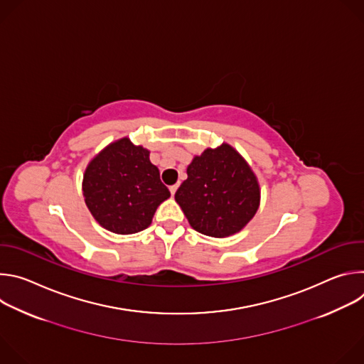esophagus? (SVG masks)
<instances>
[{
    "instance_id": "34e87169",
    "label": "esophagus",
    "mask_w": 364,
    "mask_h": 364,
    "mask_svg": "<svg viewBox=\"0 0 364 364\" xmlns=\"http://www.w3.org/2000/svg\"><path fill=\"white\" fill-rule=\"evenodd\" d=\"M177 188H178V184H174V186H171V187H170V193H171V196H174V194H176Z\"/></svg>"
}]
</instances>
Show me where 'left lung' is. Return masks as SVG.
I'll return each instance as SVG.
<instances>
[{
    "instance_id": "8db88e82",
    "label": "left lung",
    "mask_w": 364,
    "mask_h": 364,
    "mask_svg": "<svg viewBox=\"0 0 364 364\" xmlns=\"http://www.w3.org/2000/svg\"><path fill=\"white\" fill-rule=\"evenodd\" d=\"M176 201L191 228L213 237L246 226L259 205V184L240 155L228 144L207 148L187 168Z\"/></svg>"
}]
</instances>
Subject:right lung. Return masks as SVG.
<instances>
[{
  "label": "right lung",
  "mask_w": 364,
  "mask_h": 364,
  "mask_svg": "<svg viewBox=\"0 0 364 364\" xmlns=\"http://www.w3.org/2000/svg\"><path fill=\"white\" fill-rule=\"evenodd\" d=\"M83 196L96 222L118 235L146 229L160 203L170 197L149 151L128 138L108 145L83 176Z\"/></svg>",
  "instance_id": "add662e5"
}]
</instances>
